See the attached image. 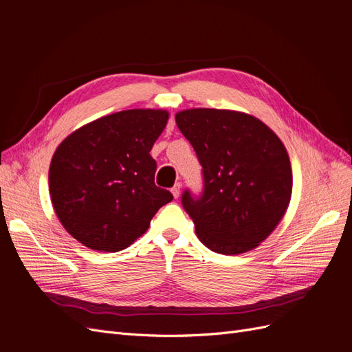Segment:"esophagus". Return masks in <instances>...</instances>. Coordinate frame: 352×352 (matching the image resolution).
I'll list each match as a JSON object with an SVG mask.
<instances>
[{
	"instance_id": "1",
	"label": "esophagus",
	"mask_w": 352,
	"mask_h": 352,
	"mask_svg": "<svg viewBox=\"0 0 352 352\" xmlns=\"http://www.w3.org/2000/svg\"><path fill=\"white\" fill-rule=\"evenodd\" d=\"M180 188H182V184H180V182L175 184V186L172 188V194H173L175 198H179V195H180Z\"/></svg>"
}]
</instances>
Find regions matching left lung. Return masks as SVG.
<instances>
[{
  "label": "left lung",
  "mask_w": 352,
  "mask_h": 352,
  "mask_svg": "<svg viewBox=\"0 0 352 352\" xmlns=\"http://www.w3.org/2000/svg\"><path fill=\"white\" fill-rule=\"evenodd\" d=\"M176 124L202 166L201 195L182 194L199 241L225 255L258 247L279 225L292 194L291 162L278 135L232 110H184Z\"/></svg>",
  "instance_id": "1"
}]
</instances>
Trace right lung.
<instances>
[{
	"mask_svg": "<svg viewBox=\"0 0 352 352\" xmlns=\"http://www.w3.org/2000/svg\"><path fill=\"white\" fill-rule=\"evenodd\" d=\"M167 120L166 110H124L82 126L58 145L48 173L52 207L85 247L127 248L173 199L155 185L150 155Z\"/></svg>",
	"mask_w": 352,
	"mask_h": 352,
	"instance_id": "obj_1",
	"label": "right lung"
}]
</instances>
